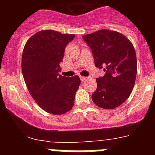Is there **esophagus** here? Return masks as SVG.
Here are the masks:
<instances>
[{
    "instance_id": "esophagus-1",
    "label": "esophagus",
    "mask_w": 155,
    "mask_h": 155,
    "mask_svg": "<svg viewBox=\"0 0 155 155\" xmlns=\"http://www.w3.org/2000/svg\"><path fill=\"white\" fill-rule=\"evenodd\" d=\"M80 79H81V81H83L86 80V79H87V78H86V77H84V76H80Z\"/></svg>"
}]
</instances>
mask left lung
Returning <instances> with one entry per match:
<instances>
[{
    "label": "left lung",
    "mask_w": 155,
    "mask_h": 155,
    "mask_svg": "<svg viewBox=\"0 0 155 155\" xmlns=\"http://www.w3.org/2000/svg\"><path fill=\"white\" fill-rule=\"evenodd\" d=\"M91 48L94 65L105 74L96 79L97 89L91 95L97 106L105 109L118 107L130 95L136 80V52L131 42L118 31L108 29L83 35Z\"/></svg>",
    "instance_id": "1"
}]
</instances>
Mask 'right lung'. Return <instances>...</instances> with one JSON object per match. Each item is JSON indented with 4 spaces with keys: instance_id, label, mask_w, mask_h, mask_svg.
Here are the masks:
<instances>
[{
    "instance_id": "1",
    "label": "right lung",
    "mask_w": 155,
    "mask_h": 155,
    "mask_svg": "<svg viewBox=\"0 0 155 155\" xmlns=\"http://www.w3.org/2000/svg\"><path fill=\"white\" fill-rule=\"evenodd\" d=\"M74 34H62L54 30L38 31L28 39L21 57V70L30 94L43 110L61 115L71 110L81 80L78 75H60L67 45Z\"/></svg>"
}]
</instances>
